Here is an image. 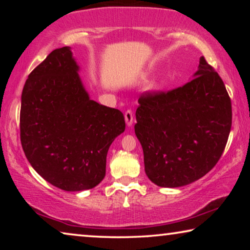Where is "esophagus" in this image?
<instances>
[{
    "label": "esophagus",
    "mask_w": 250,
    "mask_h": 250,
    "mask_svg": "<svg viewBox=\"0 0 250 250\" xmlns=\"http://www.w3.org/2000/svg\"><path fill=\"white\" fill-rule=\"evenodd\" d=\"M124 117H125L126 125H127V126H132L133 121H134V116H133V112H132L131 110H127V111L125 112Z\"/></svg>",
    "instance_id": "1"
}]
</instances>
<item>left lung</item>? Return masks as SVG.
I'll return each instance as SVG.
<instances>
[{"label": "left lung", "mask_w": 250, "mask_h": 250, "mask_svg": "<svg viewBox=\"0 0 250 250\" xmlns=\"http://www.w3.org/2000/svg\"><path fill=\"white\" fill-rule=\"evenodd\" d=\"M193 80L167 93L146 94L136 109V138L152 183L179 188L216 165L232 124L231 100L223 81L200 58Z\"/></svg>", "instance_id": "obj_1"}]
</instances>
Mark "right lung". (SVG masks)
Wrapping results in <instances>:
<instances>
[{
  "label": "right lung",
  "mask_w": 250,
  "mask_h": 250,
  "mask_svg": "<svg viewBox=\"0 0 250 250\" xmlns=\"http://www.w3.org/2000/svg\"><path fill=\"white\" fill-rule=\"evenodd\" d=\"M69 46L52 51L27 78L20 140L33 168L64 191L97 187L109 146L125 131L124 115L91 100Z\"/></svg>",
  "instance_id": "right-lung-1"
}]
</instances>
